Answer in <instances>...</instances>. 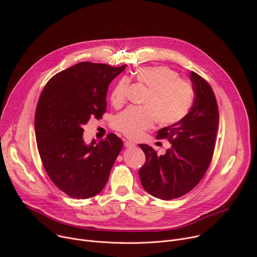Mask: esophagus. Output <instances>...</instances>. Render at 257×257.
Returning a JSON list of instances; mask_svg holds the SVG:
<instances>
[{"label": "esophagus", "instance_id": "obj_1", "mask_svg": "<svg viewBox=\"0 0 257 257\" xmlns=\"http://www.w3.org/2000/svg\"><path fill=\"white\" fill-rule=\"evenodd\" d=\"M124 145L126 146V148H133V146L135 145L133 142L131 141H128V140H124Z\"/></svg>", "mask_w": 257, "mask_h": 257}]
</instances>
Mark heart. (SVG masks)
<instances>
[{"instance_id": "1", "label": "heart", "mask_w": 257, "mask_h": 257, "mask_svg": "<svg viewBox=\"0 0 257 257\" xmlns=\"http://www.w3.org/2000/svg\"><path fill=\"white\" fill-rule=\"evenodd\" d=\"M135 80L150 90L145 95L144 106H129L118 114L113 126L130 138L139 137L143 131L153 127L156 118L163 125H171L184 117L193 101V88L178 73L167 66H151L139 68L134 75ZM129 78L118 80L111 93L114 106H121L127 95Z\"/></svg>"}]
</instances>
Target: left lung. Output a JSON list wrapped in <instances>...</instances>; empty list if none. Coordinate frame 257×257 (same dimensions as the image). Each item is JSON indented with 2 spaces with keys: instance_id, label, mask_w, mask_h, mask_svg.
I'll return each instance as SVG.
<instances>
[{
  "instance_id": "left-lung-1",
  "label": "left lung",
  "mask_w": 257,
  "mask_h": 257,
  "mask_svg": "<svg viewBox=\"0 0 257 257\" xmlns=\"http://www.w3.org/2000/svg\"><path fill=\"white\" fill-rule=\"evenodd\" d=\"M195 93L189 113L179 122L158 131V139L172 143L164 156L148 144H139L145 164L138 174L146 192L170 200L191 191L204 176L211 162L218 127L215 95L205 79L191 71Z\"/></svg>"
}]
</instances>
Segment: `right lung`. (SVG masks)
I'll return each instance as SVG.
<instances>
[{
    "label": "right lung",
    "mask_w": 257,
    "mask_h": 257,
    "mask_svg": "<svg viewBox=\"0 0 257 257\" xmlns=\"http://www.w3.org/2000/svg\"><path fill=\"white\" fill-rule=\"evenodd\" d=\"M125 68L80 62L57 73L42 91L34 118L38 150L54 184L73 198L102 190L123 148L114 133L86 144L83 126L101 118L107 87Z\"/></svg>",
    "instance_id": "add662e5"
}]
</instances>
